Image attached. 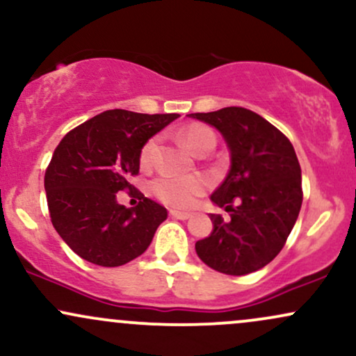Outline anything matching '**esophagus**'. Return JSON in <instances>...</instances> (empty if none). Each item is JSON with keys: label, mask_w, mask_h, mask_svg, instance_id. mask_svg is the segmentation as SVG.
Returning <instances> with one entry per match:
<instances>
[{"label": "esophagus", "mask_w": 356, "mask_h": 356, "mask_svg": "<svg viewBox=\"0 0 356 356\" xmlns=\"http://www.w3.org/2000/svg\"><path fill=\"white\" fill-rule=\"evenodd\" d=\"M191 212H181V211H170V218L174 219H181V220H186L191 218Z\"/></svg>", "instance_id": "obj_1"}]
</instances>
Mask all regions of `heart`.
<instances>
[{"mask_svg":"<svg viewBox=\"0 0 356 356\" xmlns=\"http://www.w3.org/2000/svg\"><path fill=\"white\" fill-rule=\"evenodd\" d=\"M181 138L184 140L192 152L199 154L204 149L211 147L214 149L216 136L209 127L202 124H192L182 129ZM159 137H152L144 145L140 154V161L144 165H149L152 162L155 152H157ZM206 191V181L201 177H182V175H162V177L155 179L152 184V192L159 201H162L170 207H179V209H186V207L194 206L199 195L204 194Z\"/></svg>","mask_w":356,"mask_h":356,"instance_id":"heart-1","label":"heart"}]
</instances>
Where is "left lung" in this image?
<instances>
[{"label":"left lung","instance_id":"left-lung-1","mask_svg":"<svg viewBox=\"0 0 356 356\" xmlns=\"http://www.w3.org/2000/svg\"><path fill=\"white\" fill-rule=\"evenodd\" d=\"M189 117L214 127L231 157L229 172L211 195L231 219L209 214L212 232L195 243V252L224 275L254 273L283 249L300 214L303 192L295 149L275 125L248 108Z\"/></svg>","mask_w":356,"mask_h":356}]
</instances>
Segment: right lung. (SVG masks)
<instances>
[{
	"instance_id": "right-lung-1",
	"label": "right lung",
	"mask_w": 356,
	"mask_h": 356,
	"mask_svg": "<svg viewBox=\"0 0 356 356\" xmlns=\"http://www.w3.org/2000/svg\"><path fill=\"white\" fill-rule=\"evenodd\" d=\"M177 117L107 110L61 138L44 174L48 209L60 238L85 261L122 266L152 243L165 207L147 197L125 207L117 192L132 189L144 145Z\"/></svg>"
}]
</instances>
